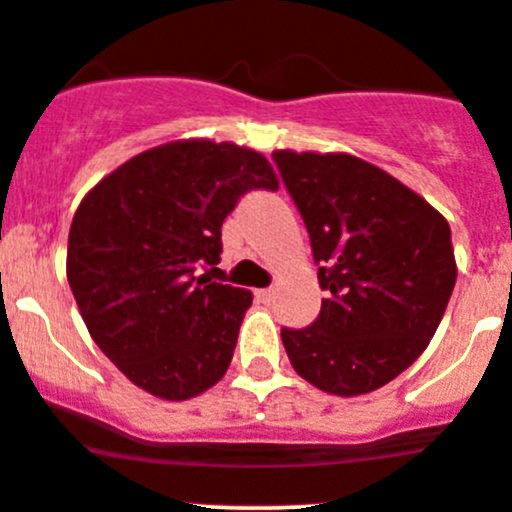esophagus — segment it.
<instances>
[{"mask_svg":"<svg viewBox=\"0 0 512 512\" xmlns=\"http://www.w3.org/2000/svg\"><path fill=\"white\" fill-rule=\"evenodd\" d=\"M255 295H257V300H262V302H270L272 297H275V290H272V287H265V290H257Z\"/></svg>","mask_w":512,"mask_h":512,"instance_id":"1","label":"esophagus"}]
</instances>
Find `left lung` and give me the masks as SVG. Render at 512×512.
I'll use <instances>...</instances> for the list:
<instances>
[{"label": "left lung", "instance_id": "left-lung-1", "mask_svg": "<svg viewBox=\"0 0 512 512\" xmlns=\"http://www.w3.org/2000/svg\"><path fill=\"white\" fill-rule=\"evenodd\" d=\"M327 292L310 327L282 330L300 377L355 398L388 385L433 340L453 295L450 225L380 167L345 152H272Z\"/></svg>", "mask_w": 512, "mask_h": 512}]
</instances>
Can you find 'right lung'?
Instances as JSON below:
<instances>
[{"mask_svg":"<svg viewBox=\"0 0 512 512\" xmlns=\"http://www.w3.org/2000/svg\"><path fill=\"white\" fill-rule=\"evenodd\" d=\"M277 190L250 147L175 140L99 180L74 212L67 280L99 350L162 400L222 380L252 292L195 277L217 265L222 222L250 190Z\"/></svg>","mask_w":512,"mask_h":512,"instance_id":"obj_1","label":"right lung"}]
</instances>
